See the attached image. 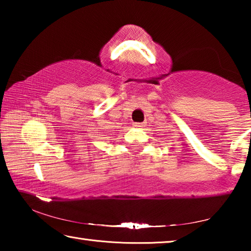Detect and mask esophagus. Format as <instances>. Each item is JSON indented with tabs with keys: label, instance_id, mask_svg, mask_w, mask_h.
<instances>
[{
	"label": "esophagus",
	"instance_id": "obj_1",
	"mask_svg": "<svg viewBox=\"0 0 251 251\" xmlns=\"http://www.w3.org/2000/svg\"><path fill=\"white\" fill-rule=\"evenodd\" d=\"M134 126L135 127H144L145 126V124H144V123H135Z\"/></svg>",
	"mask_w": 251,
	"mask_h": 251
}]
</instances>
